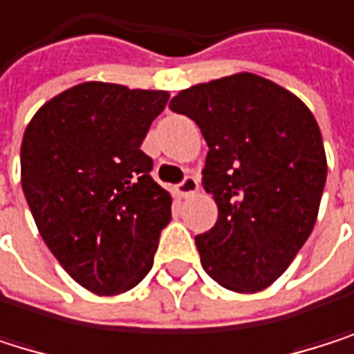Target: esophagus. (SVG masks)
I'll return each instance as SVG.
<instances>
[{
    "label": "esophagus",
    "instance_id": "obj_1",
    "mask_svg": "<svg viewBox=\"0 0 354 354\" xmlns=\"http://www.w3.org/2000/svg\"><path fill=\"white\" fill-rule=\"evenodd\" d=\"M177 192H179V196H183V198L192 196V194H196V192H198V179H196V177H192V175H187V177L177 185Z\"/></svg>",
    "mask_w": 354,
    "mask_h": 354
}]
</instances>
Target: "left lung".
I'll use <instances>...</instances> for the list:
<instances>
[{
  "instance_id": "8db88e82",
  "label": "left lung",
  "mask_w": 354,
  "mask_h": 354,
  "mask_svg": "<svg viewBox=\"0 0 354 354\" xmlns=\"http://www.w3.org/2000/svg\"><path fill=\"white\" fill-rule=\"evenodd\" d=\"M169 107L196 122L209 145L203 185L219 217L196 236L203 268L230 291L266 289L317 221L327 160L315 115L255 73L185 88Z\"/></svg>"
}]
</instances>
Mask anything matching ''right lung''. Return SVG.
<instances>
[{
	"label": "right lung",
	"mask_w": 354,
	"mask_h": 354,
	"mask_svg": "<svg viewBox=\"0 0 354 354\" xmlns=\"http://www.w3.org/2000/svg\"><path fill=\"white\" fill-rule=\"evenodd\" d=\"M167 101V91L84 82L41 105L25 131L21 183L39 234L97 295L139 285L171 221L173 198L141 149Z\"/></svg>",
	"instance_id": "obj_1"
}]
</instances>
